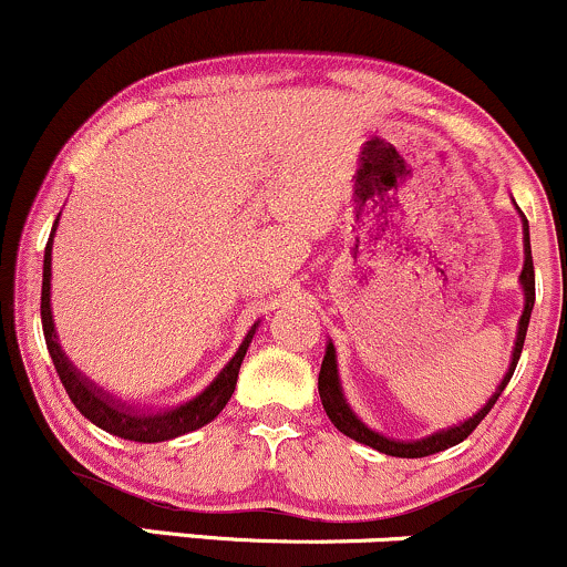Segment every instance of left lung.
I'll return each mask as SVG.
<instances>
[{
    "mask_svg": "<svg viewBox=\"0 0 567 567\" xmlns=\"http://www.w3.org/2000/svg\"><path fill=\"white\" fill-rule=\"evenodd\" d=\"M525 217V215H522ZM522 236H525V264H522V274H519V285H522V293H525V309H522L519 322H516V339H514V350H512V360H508V369L503 374L501 384L495 388V393L487 398L482 409L474 416H468L465 422H460L455 427H446V431L431 433L420 441H395L388 439V435L371 431L358 414L352 412L350 403H347L344 393H341V382H339V365H336V347L333 341L326 344V358H322L320 365V379H317V390H320V401L322 409H326L328 420L339 427L341 433L350 435L352 441L358 444L371 446V450L382 452V455L390 457H427L435 455V452H444L450 446L460 444L463 439H468L471 433L476 431L478 422L487 416L489 409L495 406V401L501 398L503 390H506L508 379H512L516 363H519V354H522V344H525V336H527V326H530V312H533V303H536V274H533V252H530V228H527V220L522 223Z\"/></svg>",
    "mask_w": 567,
    "mask_h": 567,
    "instance_id": "left-lung-1",
    "label": "left lung"
}]
</instances>
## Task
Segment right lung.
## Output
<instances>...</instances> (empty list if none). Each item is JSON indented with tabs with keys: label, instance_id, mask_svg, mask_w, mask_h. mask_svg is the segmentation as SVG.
I'll list each match as a JSON object with an SVG mask.
<instances>
[{
	"label": "right lung",
	"instance_id": "add662e5",
	"mask_svg": "<svg viewBox=\"0 0 567 567\" xmlns=\"http://www.w3.org/2000/svg\"><path fill=\"white\" fill-rule=\"evenodd\" d=\"M61 217V215H59ZM59 217H55V226H59ZM53 226V234H55ZM53 234L48 239L45 247V264H42V333H45L48 352H51L55 371H59L61 384H64L66 395L72 398V403L78 406V412L91 420L93 425L102 427L117 439L140 441V444H158V441L177 439L190 431H198L207 422H213L217 414L223 412V406L228 403V398L234 395L236 377H239L241 360H245L247 347H250L255 331H258V322L247 331L245 341L239 344V350L217 374L207 388L202 390L190 401L179 403V406L166 409V412H136V409L126 406V403L115 401L107 390L96 388V382H91L89 377H83V371L66 358V352L61 350V344L55 341V322L51 312V252H53Z\"/></svg>",
	"mask_w": 567,
	"mask_h": 567
}]
</instances>
